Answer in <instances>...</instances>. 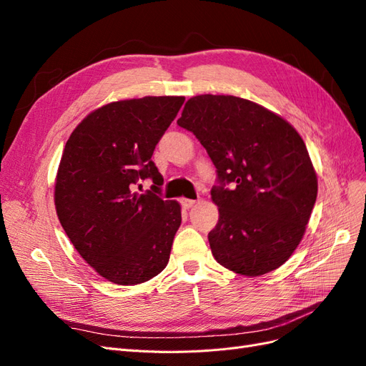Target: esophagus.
<instances>
[{
  "label": "esophagus",
  "mask_w": 366,
  "mask_h": 366,
  "mask_svg": "<svg viewBox=\"0 0 366 366\" xmlns=\"http://www.w3.org/2000/svg\"><path fill=\"white\" fill-rule=\"evenodd\" d=\"M182 207L183 209H191L195 204V200H189V198H182Z\"/></svg>",
  "instance_id": "obj_1"
}]
</instances>
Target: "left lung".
<instances>
[{"instance_id": "left-lung-1", "label": "left lung", "mask_w": 366, "mask_h": 366, "mask_svg": "<svg viewBox=\"0 0 366 366\" xmlns=\"http://www.w3.org/2000/svg\"><path fill=\"white\" fill-rule=\"evenodd\" d=\"M177 124L217 168L210 195L219 218L207 235L217 262L244 276L278 269L301 242L317 197L302 137L270 109L224 94L191 97Z\"/></svg>"}]
</instances>
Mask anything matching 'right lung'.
<instances>
[{
	"label": "right lung",
	"mask_w": 366,
	"mask_h": 366,
	"mask_svg": "<svg viewBox=\"0 0 366 366\" xmlns=\"http://www.w3.org/2000/svg\"><path fill=\"white\" fill-rule=\"evenodd\" d=\"M183 96H147L107 104L74 128L54 182V206L74 249L109 282L136 285L169 261L182 207L162 200L151 160ZM149 176L152 192L137 194Z\"/></svg>",
	"instance_id": "obj_1"
}]
</instances>
